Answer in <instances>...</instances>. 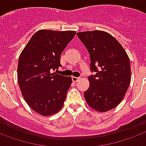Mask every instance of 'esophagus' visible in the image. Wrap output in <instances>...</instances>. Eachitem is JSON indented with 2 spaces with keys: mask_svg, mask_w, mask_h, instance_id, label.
Listing matches in <instances>:
<instances>
[{
  "mask_svg": "<svg viewBox=\"0 0 146 146\" xmlns=\"http://www.w3.org/2000/svg\"><path fill=\"white\" fill-rule=\"evenodd\" d=\"M79 77H76V76H73V77H72V80H73V82H74V83H75V82H77L79 80Z\"/></svg>",
  "mask_w": 146,
  "mask_h": 146,
  "instance_id": "1",
  "label": "esophagus"
}]
</instances>
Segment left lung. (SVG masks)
Returning <instances> with one entry per match:
<instances>
[{"label": "left lung", "instance_id": "1", "mask_svg": "<svg viewBox=\"0 0 146 146\" xmlns=\"http://www.w3.org/2000/svg\"><path fill=\"white\" fill-rule=\"evenodd\" d=\"M90 54L89 88L84 98L91 108L105 112L117 107L131 83L130 59L121 45L104 31L76 33Z\"/></svg>", "mask_w": 146, "mask_h": 146}]
</instances>
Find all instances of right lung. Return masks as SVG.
<instances>
[{
  "instance_id": "add662e5",
  "label": "right lung",
  "mask_w": 146,
  "mask_h": 146,
  "mask_svg": "<svg viewBox=\"0 0 146 146\" xmlns=\"http://www.w3.org/2000/svg\"><path fill=\"white\" fill-rule=\"evenodd\" d=\"M75 34V31L39 30L19 56L18 80L21 94L39 114L49 116L62 108L72 78L53 71L61 66V53Z\"/></svg>"
}]
</instances>
